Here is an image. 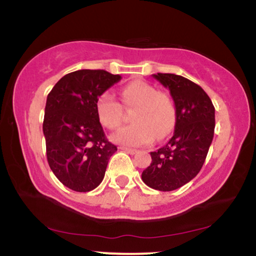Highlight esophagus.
Here are the masks:
<instances>
[{
  "label": "esophagus",
  "mask_w": 256,
  "mask_h": 256,
  "mask_svg": "<svg viewBox=\"0 0 256 256\" xmlns=\"http://www.w3.org/2000/svg\"><path fill=\"white\" fill-rule=\"evenodd\" d=\"M122 150H124V152H128V154H131V155H134V154H137V152L138 150H136V149H132V148H128V146H122Z\"/></svg>",
  "instance_id": "obj_1"
}]
</instances>
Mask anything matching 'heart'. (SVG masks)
Instances as JSON below:
<instances>
[{"instance_id": "heart-1", "label": "heart", "mask_w": 256, "mask_h": 256, "mask_svg": "<svg viewBox=\"0 0 256 256\" xmlns=\"http://www.w3.org/2000/svg\"><path fill=\"white\" fill-rule=\"evenodd\" d=\"M125 108H134L132 125L125 126L112 136L114 142L125 146H142L164 138L173 131L177 119L174 102L168 94L158 91L155 85L142 80L126 84L120 91ZM98 122L110 130H116L122 122V107L110 92H104L96 100Z\"/></svg>"}]
</instances>
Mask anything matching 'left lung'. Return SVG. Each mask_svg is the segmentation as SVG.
Here are the masks:
<instances>
[{"instance_id":"obj_1","label":"left lung","mask_w":256,"mask_h":256,"mask_svg":"<svg viewBox=\"0 0 256 256\" xmlns=\"http://www.w3.org/2000/svg\"><path fill=\"white\" fill-rule=\"evenodd\" d=\"M152 77L168 88L177 119L171 140L150 152L142 180L152 189L172 192L189 183L204 166L214 136L216 110L204 90L189 79L172 73Z\"/></svg>"}]
</instances>
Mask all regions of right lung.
<instances>
[{
    "instance_id": "add662e5",
    "label": "right lung",
    "mask_w": 256,
    "mask_h": 256,
    "mask_svg": "<svg viewBox=\"0 0 256 256\" xmlns=\"http://www.w3.org/2000/svg\"><path fill=\"white\" fill-rule=\"evenodd\" d=\"M120 79L104 70H79L64 76L48 94L43 120L46 158L55 177L74 192L98 188L116 152L106 138L95 104Z\"/></svg>"
}]
</instances>
